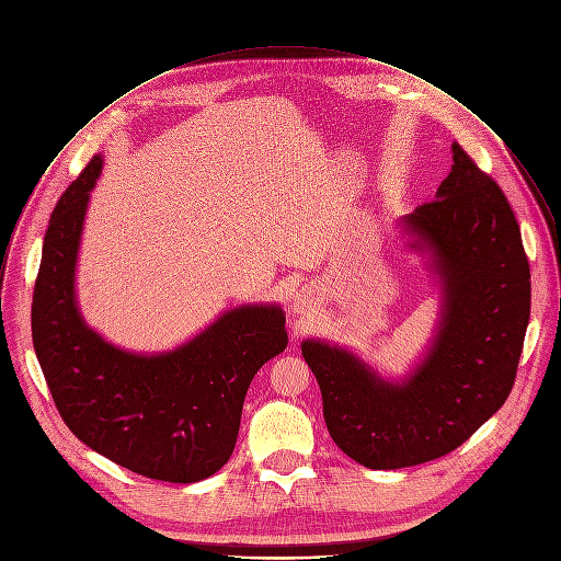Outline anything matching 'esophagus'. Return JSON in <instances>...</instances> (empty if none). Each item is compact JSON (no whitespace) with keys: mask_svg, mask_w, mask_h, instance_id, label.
Listing matches in <instances>:
<instances>
[{"mask_svg":"<svg viewBox=\"0 0 561 561\" xmlns=\"http://www.w3.org/2000/svg\"><path fill=\"white\" fill-rule=\"evenodd\" d=\"M313 309H316V300H313L311 291H305V289H302V291H298V294L294 296V302H291L294 316L305 318V316H309Z\"/></svg>","mask_w":561,"mask_h":561,"instance_id":"esophagus-1","label":"esophagus"}]
</instances>
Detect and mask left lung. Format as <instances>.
I'll return each instance as SVG.
<instances>
[{
	"instance_id": "1",
	"label": "left lung",
	"mask_w": 561,
	"mask_h": 561,
	"mask_svg": "<svg viewBox=\"0 0 561 561\" xmlns=\"http://www.w3.org/2000/svg\"><path fill=\"white\" fill-rule=\"evenodd\" d=\"M435 201L398 220L426 256L439 318L417 365L400 380L358 354L307 339L333 442L367 469H404L451 454L508 398L530 316V270L500 185L458 146Z\"/></svg>"
}]
</instances>
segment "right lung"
Masks as SVG:
<instances>
[{
  "label": "right lung",
  "mask_w": 561,
  "mask_h": 561,
  "mask_svg": "<svg viewBox=\"0 0 561 561\" xmlns=\"http://www.w3.org/2000/svg\"><path fill=\"white\" fill-rule=\"evenodd\" d=\"M96 154L59 198L33 294V345L68 428L92 451L139 476L190 484L234 451L256 371L285 352L276 302L222 311L187 343L137 354L107 343L81 316L75 289Z\"/></svg>",
  "instance_id": "obj_1"
}]
</instances>
